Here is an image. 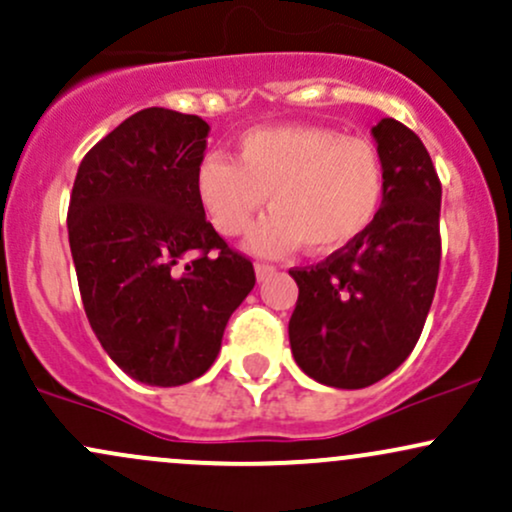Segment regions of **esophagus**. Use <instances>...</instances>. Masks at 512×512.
I'll list each match as a JSON object with an SVG mask.
<instances>
[{
  "instance_id": "1",
  "label": "esophagus",
  "mask_w": 512,
  "mask_h": 512,
  "mask_svg": "<svg viewBox=\"0 0 512 512\" xmlns=\"http://www.w3.org/2000/svg\"><path fill=\"white\" fill-rule=\"evenodd\" d=\"M276 272V267H272V264H264V262H257L255 264V274H257V281H264L267 276H272Z\"/></svg>"
}]
</instances>
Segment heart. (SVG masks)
<instances>
[{
  "label": "heart",
  "instance_id": "obj_1",
  "mask_svg": "<svg viewBox=\"0 0 512 512\" xmlns=\"http://www.w3.org/2000/svg\"><path fill=\"white\" fill-rule=\"evenodd\" d=\"M378 146L322 125H272L240 134L236 163L209 154L197 166L195 192L211 226L238 238L267 199L272 214L248 248L281 257L305 245L332 255L368 231L385 199Z\"/></svg>",
  "mask_w": 512,
  "mask_h": 512
}]
</instances>
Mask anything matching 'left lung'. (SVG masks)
I'll list each match as a JSON object with an SVG mask.
<instances>
[{
	"label": "left lung",
	"instance_id": "8db88e82",
	"mask_svg": "<svg viewBox=\"0 0 512 512\" xmlns=\"http://www.w3.org/2000/svg\"><path fill=\"white\" fill-rule=\"evenodd\" d=\"M385 163L375 221L315 267L291 269L298 301L289 320L298 368L322 385L361 390L407 361L440 269V180L424 142L385 117L370 129Z\"/></svg>",
	"mask_w": 512,
	"mask_h": 512
}]
</instances>
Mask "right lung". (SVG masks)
<instances>
[{
  "label": "right lung",
  "mask_w": 512,
  "mask_h": 512,
  "mask_svg": "<svg viewBox=\"0 0 512 512\" xmlns=\"http://www.w3.org/2000/svg\"><path fill=\"white\" fill-rule=\"evenodd\" d=\"M207 137L197 115L139 110L84 156L69 199V248L91 330L144 385L207 373L228 317L255 286L252 262L228 248L197 199Z\"/></svg>",
  "instance_id": "add662e5"
}]
</instances>
